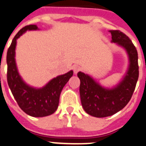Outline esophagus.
I'll return each instance as SVG.
<instances>
[{"label": "esophagus", "mask_w": 146, "mask_h": 146, "mask_svg": "<svg viewBox=\"0 0 146 146\" xmlns=\"http://www.w3.org/2000/svg\"><path fill=\"white\" fill-rule=\"evenodd\" d=\"M72 68H73V72H74L75 74H76V73L81 70V67L79 65H78V64H74V65H73Z\"/></svg>", "instance_id": "1"}]
</instances>
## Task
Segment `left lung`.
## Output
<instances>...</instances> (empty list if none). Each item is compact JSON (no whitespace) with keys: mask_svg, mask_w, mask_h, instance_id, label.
<instances>
[{"mask_svg":"<svg viewBox=\"0 0 146 146\" xmlns=\"http://www.w3.org/2000/svg\"><path fill=\"white\" fill-rule=\"evenodd\" d=\"M111 42L117 43L127 52L129 65L121 82L111 89L105 88L89 75L78 72L81 101L84 111L96 117L111 116L123 109L131 99L139 77L138 54L131 40L118 30L110 31Z\"/></svg>","mask_w":146,"mask_h":146,"instance_id":"1","label":"left lung"}]
</instances>
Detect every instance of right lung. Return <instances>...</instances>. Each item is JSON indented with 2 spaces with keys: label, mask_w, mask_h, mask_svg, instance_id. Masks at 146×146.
Listing matches in <instances>:
<instances>
[{
  "label": "right lung",
  "mask_w": 146,
  "mask_h": 146,
  "mask_svg": "<svg viewBox=\"0 0 146 146\" xmlns=\"http://www.w3.org/2000/svg\"><path fill=\"white\" fill-rule=\"evenodd\" d=\"M36 25H29L20 29L15 35L6 55L7 82L15 99L20 108L32 117H45L57 110L59 96L67 82L72 77L73 70L50 80L45 87L34 88L26 84L17 71L15 62V48L17 40L27 30H37Z\"/></svg>",
  "instance_id": "obj_1"
}]
</instances>
